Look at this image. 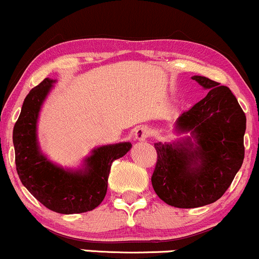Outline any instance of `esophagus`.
I'll return each instance as SVG.
<instances>
[{"label": "esophagus", "instance_id": "1", "mask_svg": "<svg viewBox=\"0 0 259 259\" xmlns=\"http://www.w3.org/2000/svg\"><path fill=\"white\" fill-rule=\"evenodd\" d=\"M151 135V129L147 126H139L138 129L135 130V140L138 141H145L148 136Z\"/></svg>", "mask_w": 259, "mask_h": 259}]
</instances>
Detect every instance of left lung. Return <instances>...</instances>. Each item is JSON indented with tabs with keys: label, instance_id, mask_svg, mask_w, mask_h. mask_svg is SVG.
Instances as JSON below:
<instances>
[{
	"label": "left lung",
	"instance_id": "8db88e82",
	"mask_svg": "<svg viewBox=\"0 0 259 259\" xmlns=\"http://www.w3.org/2000/svg\"><path fill=\"white\" fill-rule=\"evenodd\" d=\"M204 90L202 99L175 121L173 142H157L152 186L169 206L196 208L224 195L241 168L246 115L227 86L206 76H192Z\"/></svg>",
	"mask_w": 259,
	"mask_h": 259
}]
</instances>
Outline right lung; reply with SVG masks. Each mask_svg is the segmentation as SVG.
<instances>
[{
  "instance_id": "1",
  "label": "right lung",
  "mask_w": 259,
  "mask_h": 259,
  "mask_svg": "<svg viewBox=\"0 0 259 259\" xmlns=\"http://www.w3.org/2000/svg\"><path fill=\"white\" fill-rule=\"evenodd\" d=\"M55 82L46 78L25 97L13 129L17 171L28 191L49 209L62 214L89 212L103 201L112 163L129 152L132 144L94 148L78 169L63 168L50 160L38 145L37 120Z\"/></svg>"
}]
</instances>
